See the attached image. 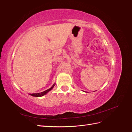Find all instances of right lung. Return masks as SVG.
<instances>
[{
    "label": "right lung",
    "instance_id": "add662e5",
    "mask_svg": "<svg viewBox=\"0 0 132 132\" xmlns=\"http://www.w3.org/2000/svg\"><path fill=\"white\" fill-rule=\"evenodd\" d=\"M55 85V84H53L52 87H51L50 89H48L44 91V92H42L41 93H32V94H30V95L32 96H34V97H42V96H43L45 95H46L47 93H48L50 92V90H51L53 89V88L54 87V86Z\"/></svg>",
    "mask_w": 132,
    "mask_h": 132
}]
</instances>
